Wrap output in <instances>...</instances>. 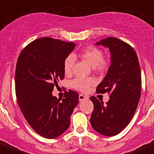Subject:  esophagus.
Segmentation results:
<instances>
[{"label":"esophagus","mask_w":154,"mask_h":154,"mask_svg":"<svg viewBox=\"0 0 154 154\" xmlns=\"http://www.w3.org/2000/svg\"><path fill=\"white\" fill-rule=\"evenodd\" d=\"M87 99H89V98H88L87 96H86V95H83V94H80V95H79V100H80V101H84V100H87Z\"/></svg>","instance_id":"34e87169"}]
</instances>
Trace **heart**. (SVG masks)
Masks as SVG:
<instances>
[{"mask_svg": "<svg viewBox=\"0 0 154 154\" xmlns=\"http://www.w3.org/2000/svg\"><path fill=\"white\" fill-rule=\"evenodd\" d=\"M80 57L91 65L94 71L102 73L108 68L109 61L103 57V51L95 47H88L80 53ZM75 59L72 55H69L65 58L63 62L64 72L66 75L71 74ZM95 83L92 78H77L74 79L71 82V87L81 92H86L89 88Z\"/></svg>", "mask_w": 154, "mask_h": 154, "instance_id": "obj_1", "label": "heart"}]
</instances>
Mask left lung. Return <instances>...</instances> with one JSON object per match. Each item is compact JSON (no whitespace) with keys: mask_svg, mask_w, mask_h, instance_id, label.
<instances>
[{"mask_svg":"<svg viewBox=\"0 0 154 154\" xmlns=\"http://www.w3.org/2000/svg\"><path fill=\"white\" fill-rule=\"evenodd\" d=\"M109 49L111 65L107 75L96 88L98 93L107 92L106 104L95 96L90 123L98 133L113 136L121 132L133 117L141 97V74L138 56L127 43L107 37L96 43Z\"/></svg>","mask_w":154,"mask_h":154,"instance_id":"1","label":"left lung"}]
</instances>
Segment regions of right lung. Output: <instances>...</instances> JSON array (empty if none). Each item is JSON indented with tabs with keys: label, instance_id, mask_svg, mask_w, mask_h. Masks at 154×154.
<instances>
[{
	"label": "right lung",
	"instance_id": "right-lung-1",
	"mask_svg": "<svg viewBox=\"0 0 154 154\" xmlns=\"http://www.w3.org/2000/svg\"><path fill=\"white\" fill-rule=\"evenodd\" d=\"M76 44L42 37L26 46L16 67L15 86L18 104L31 127L46 138H55L70 126L79 95L69 90L60 101L53 88L65 77L63 62Z\"/></svg>",
	"mask_w": 154,
	"mask_h": 154
}]
</instances>
